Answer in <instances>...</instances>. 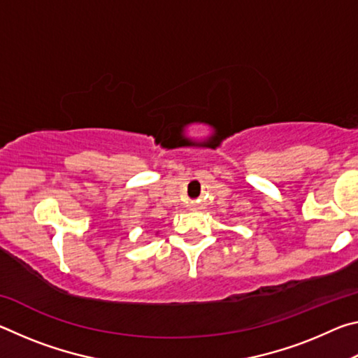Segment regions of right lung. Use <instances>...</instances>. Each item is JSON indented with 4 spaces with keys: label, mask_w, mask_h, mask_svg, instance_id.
Wrapping results in <instances>:
<instances>
[{
    "label": "right lung",
    "mask_w": 358,
    "mask_h": 358,
    "mask_svg": "<svg viewBox=\"0 0 358 358\" xmlns=\"http://www.w3.org/2000/svg\"><path fill=\"white\" fill-rule=\"evenodd\" d=\"M156 234H157V232H156Z\"/></svg>",
    "instance_id": "obj_1"
}]
</instances>
